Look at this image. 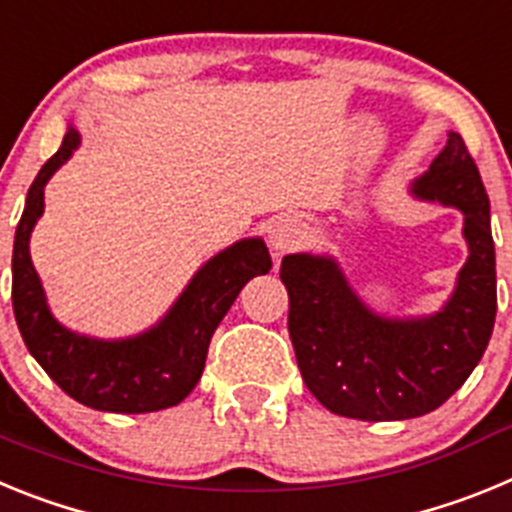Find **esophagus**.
I'll list each match as a JSON object with an SVG mask.
<instances>
[{
  "label": "esophagus",
  "instance_id": "esophagus-1",
  "mask_svg": "<svg viewBox=\"0 0 512 512\" xmlns=\"http://www.w3.org/2000/svg\"><path fill=\"white\" fill-rule=\"evenodd\" d=\"M305 223L295 215H282L269 225V248L274 256H284V253L295 251L302 241H305Z\"/></svg>",
  "mask_w": 512,
  "mask_h": 512
}]
</instances>
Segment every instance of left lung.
<instances>
[{
    "instance_id": "obj_1",
    "label": "left lung",
    "mask_w": 512,
    "mask_h": 512,
    "mask_svg": "<svg viewBox=\"0 0 512 512\" xmlns=\"http://www.w3.org/2000/svg\"><path fill=\"white\" fill-rule=\"evenodd\" d=\"M418 200L464 215L467 264L454 295L425 318H384L361 302L333 256L289 253V338L307 390L330 413L408 420L441 408L485 354L497 312L490 197L459 133L410 184Z\"/></svg>"
}]
</instances>
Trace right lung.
Listing matches in <instances>:
<instances>
[{"label":"right lung","mask_w":512,"mask_h":512,"mask_svg":"<svg viewBox=\"0 0 512 512\" xmlns=\"http://www.w3.org/2000/svg\"><path fill=\"white\" fill-rule=\"evenodd\" d=\"M69 125L63 143L27 189L12 251V307L27 351L45 374L76 402L104 413H153L174 408L197 387L210 338L248 279L271 269L261 238H243L217 256L184 287L164 318L138 336L120 341L81 336L63 328L45 302L30 261V233L43 215V189L79 146Z\"/></svg>","instance_id":"obj_1"}]
</instances>
